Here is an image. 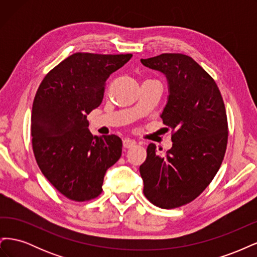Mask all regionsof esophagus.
<instances>
[{
    "label": "esophagus",
    "mask_w": 257,
    "mask_h": 257,
    "mask_svg": "<svg viewBox=\"0 0 257 257\" xmlns=\"http://www.w3.org/2000/svg\"><path fill=\"white\" fill-rule=\"evenodd\" d=\"M136 145V142L134 139H130V138H125L123 141V147L124 148H132Z\"/></svg>",
    "instance_id": "esophagus-1"
}]
</instances>
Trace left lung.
<instances>
[{
    "label": "left lung",
    "mask_w": 257,
    "mask_h": 257,
    "mask_svg": "<svg viewBox=\"0 0 257 257\" xmlns=\"http://www.w3.org/2000/svg\"><path fill=\"white\" fill-rule=\"evenodd\" d=\"M141 61L166 76L169 95L161 116L173 130L164 157L154 144L147 148L139 167L144 194L160 208H178L199 196L220 169L228 139L226 110L214 79L191 57L162 53Z\"/></svg>",
    "instance_id": "1"
}]
</instances>
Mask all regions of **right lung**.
Returning <instances> with one entry per match:
<instances>
[{"instance_id":"1","label":"right lung","mask_w":257,"mask_h":257,"mask_svg":"<svg viewBox=\"0 0 257 257\" xmlns=\"http://www.w3.org/2000/svg\"><path fill=\"white\" fill-rule=\"evenodd\" d=\"M133 54L76 52L45 76L31 115L32 147L43 175L75 201L96 198L106 170L118 161L122 141L93 136L87 115L102 103L105 84Z\"/></svg>"}]
</instances>
